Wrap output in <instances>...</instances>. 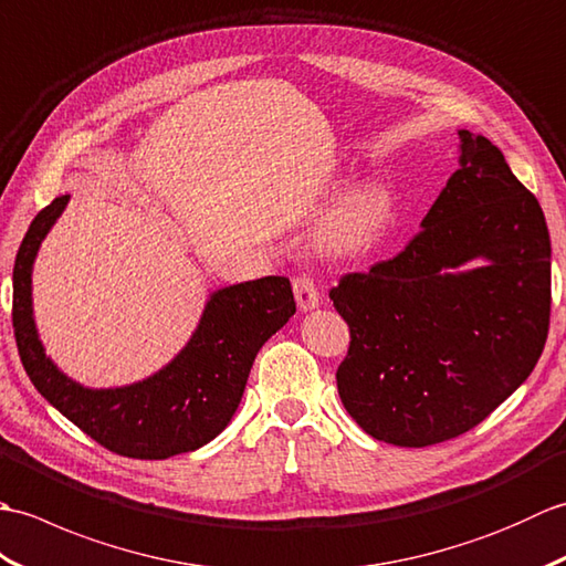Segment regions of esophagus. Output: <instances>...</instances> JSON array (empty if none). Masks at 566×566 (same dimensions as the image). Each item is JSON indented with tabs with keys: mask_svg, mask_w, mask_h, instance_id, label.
<instances>
[{
	"mask_svg": "<svg viewBox=\"0 0 566 566\" xmlns=\"http://www.w3.org/2000/svg\"><path fill=\"white\" fill-rule=\"evenodd\" d=\"M294 296H296V304L302 311H311L318 306V286L316 282L311 280V276L302 274V276H294Z\"/></svg>",
	"mask_w": 566,
	"mask_h": 566,
	"instance_id": "34e87169",
	"label": "esophagus"
}]
</instances>
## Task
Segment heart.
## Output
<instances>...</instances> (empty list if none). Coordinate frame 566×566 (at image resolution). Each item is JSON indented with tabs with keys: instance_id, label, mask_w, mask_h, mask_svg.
Listing matches in <instances>:
<instances>
[{
	"instance_id": "heart-1",
	"label": "heart",
	"mask_w": 566,
	"mask_h": 566,
	"mask_svg": "<svg viewBox=\"0 0 566 566\" xmlns=\"http://www.w3.org/2000/svg\"><path fill=\"white\" fill-rule=\"evenodd\" d=\"M391 209L394 201L387 187L363 185L353 189L331 216V245L347 252L369 248L379 238L384 228H387L391 219Z\"/></svg>"
}]
</instances>
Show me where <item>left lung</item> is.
<instances>
[{
  "instance_id": "obj_1",
  "label": "left lung",
  "mask_w": 566,
  "mask_h": 566,
  "mask_svg": "<svg viewBox=\"0 0 566 566\" xmlns=\"http://www.w3.org/2000/svg\"><path fill=\"white\" fill-rule=\"evenodd\" d=\"M460 134V170L420 233L331 290L350 326L338 394L367 436L428 448L462 436L531 377L549 328L545 213L484 136ZM472 259L485 264L464 271Z\"/></svg>"
}]
</instances>
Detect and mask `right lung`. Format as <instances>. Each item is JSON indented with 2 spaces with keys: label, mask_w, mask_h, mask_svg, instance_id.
<instances>
[{
  "label": "right lung",
  "mask_w": 566,
  "mask_h": 566,
  "mask_svg": "<svg viewBox=\"0 0 566 566\" xmlns=\"http://www.w3.org/2000/svg\"><path fill=\"white\" fill-rule=\"evenodd\" d=\"M57 197L31 221L14 262V335L33 387L92 440L134 460L195 452L231 423L260 347L296 314L286 276L216 290L189 343L148 379L90 389L55 367L33 321L31 272L43 238L65 211Z\"/></svg>",
  "instance_id": "1"
}]
</instances>
